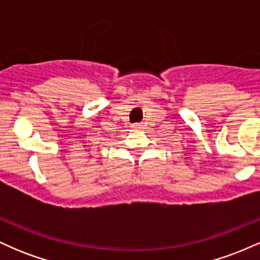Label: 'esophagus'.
Segmentation results:
<instances>
[{
  "label": "esophagus",
  "mask_w": 260,
  "mask_h": 260,
  "mask_svg": "<svg viewBox=\"0 0 260 260\" xmlns=\"http://www.w3.org/2000/svg\"><path fill=\"white\" fill-rule=\"evenodd\" d=\"M133 129H143V124L142 123H134L132 124Z\"/></svg>",
  "instance_id": "1"
}]
</instances>
